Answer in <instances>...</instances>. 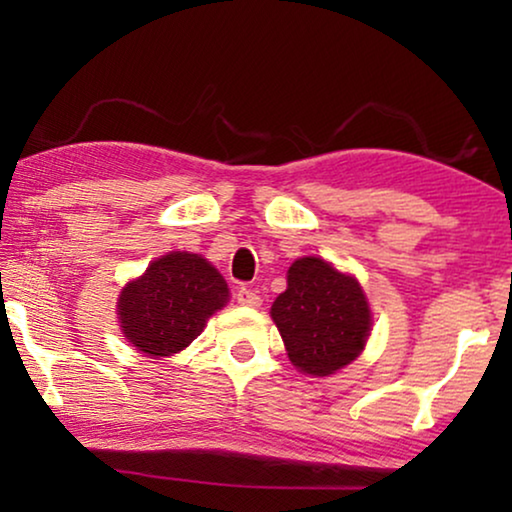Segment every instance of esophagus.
<instances>
[{"label":"esophagus","instance_id":"34e87169","mask_svg":"<svg viewBox=\"0 0 512 512\" xmlns=\"http://www.w3.org/2000/svg\"><path fill=\"white\" fill-rule=\"evenodd\" d=\"M237 303L244 305V307H261V296L254 289H247V286H240L235 293Z\"/></svg>","mask_w":512,"mask_h":512}]
</instances>
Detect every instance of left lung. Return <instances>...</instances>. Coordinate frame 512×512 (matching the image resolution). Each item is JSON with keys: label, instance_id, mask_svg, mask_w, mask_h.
I'll return each instance as SVG.
<instances>
[{"label": "left lung", "instance_id": "1", "mask_svg": "<svg viewBox=\"0 0 512 512\" xmlns=\"http://www.w3.org/2000/svg\"><path fill=\"white\" fill-rule=\"evenodd\" d=\"M289 359L307 375H333L363 352L370 331L366 293L352 275L324 258H298L286 272V291L270 307Z\"/></svg>", "mask_w": 512, "mask_h": 512}]
</instances>
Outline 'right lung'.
Returning <instances> with one entry per match:
<instances>
[{
    "label": "right lung",
    "mask_w": 512,
    "mask_h": 512,
    "mask_svg": "<svg viewBox=\"0 0 512 512\" xmlns=\"http://www.w3.org/2000/svg\"><path fill=\"white\" fill-rule=\"evenodd\" d=\"M228 300L226 279L207 258L170 251L123 286L116 312L123 338L160 359L191 345Z\"/></svg>",
    "instance_id": "right-lung-1"
}]
</instances>
